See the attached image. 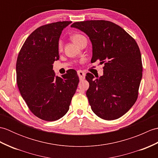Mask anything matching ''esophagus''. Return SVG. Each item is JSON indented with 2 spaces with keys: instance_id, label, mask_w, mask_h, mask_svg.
Masks as SVG:
<instances>
[{
  "instance_id": "esophagus-1",
  "label": "esophagus",
  "mask_w": 158,
  "mask_h": 158,
  "mask_svg": "<svg viewBox=\"0 0 158 158\" xmlns=\"http://www.w3.org/2000/svg\"><path fill=\"white\" fill-rule=\"evenodd\" d=\"M77 75H78L79 79L80 80H83L85 79V73L83 71V70H79L77 71Z\"/></svg>"
}]
</instances>
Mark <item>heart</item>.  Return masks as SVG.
I'll list each match as a JSON object with an SVG mask.
<instances>
[{"label": "heart", "mask_w": 158, "mask_h": 158, "mask_svg": "<svg viewBox=\"0 0 158 158\" xmlns=\"http://www.w3.org/2000/svg\"><path fill=\"white\" fill-rule=\"evenodd\" d=\"M84 39H85V36L80 34H74L71 36V40L77 45H78L79 43ZM62 43L61 41H60L58 42V49L62 50Z\"/></svg>", "instance_id": "heart-1"}]
</instances>
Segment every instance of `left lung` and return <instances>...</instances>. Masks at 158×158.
Segmentation results:
<instances>
[{
  "label": "left lung",
  "instance_id": "8db88e82",
  "mask_svg": "<svg viewBox=\"0 0 158 158\" xmlns=\"http://www.w3.org/2000/svg\"><path fill=\"white\" fill-rule=\"evenodd\" d=\"M70 27L88 36L92 45L91 62L105 63L104 74L87 73L91 109L105 120L119 118L132 108L142 79L141 55L135 40L118 25L105 20L75 22Z\"/></svg>",
  "mask_w": 158,
  "mask_h": 158
}]
</instances>
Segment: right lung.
Returning <instances> with one entry per match:
<instances>
[{"mask_svg":"<svg viewBox=\"0 0 158 158\" xmlns=\"http://www.w3.org/2000/svg\"><path fill=\"white\" fill-rule=\"evenodd\" d=\"M72 22H58L36 28L26 39L16 62L17 83L31 111L52 122L68 112L79 83L70 69L56 76L53 64L59 60L58 42L62 32Z\"/></svg>","mask_w":158,"mask_h":158,"instance_id":"right-lung-1","label":"right lung"}]
</instances>
